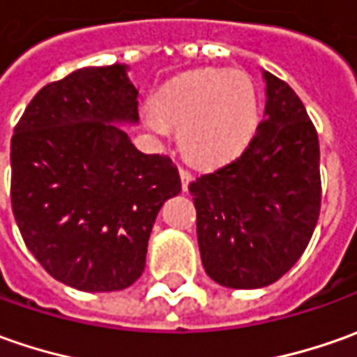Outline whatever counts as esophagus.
<instances>
[{
    "instance_id": "1",
    "label": "esophagus",
    "mask_w": 357,
    "mask_h": 357,
    "mask_svg": "<svg viewBox=\"0 0 357 357\" xmlns=\"http://www.w3.org/2000/svg\"><path fill=\"white\" fill-rule=\"evenodd\" d=\"M179 178H181V188H183V190H188V183H190L191 178H193V174H191L188 167L179 166Z\"/></svg>"
}]
</instances>
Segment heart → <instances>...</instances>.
I'll return each mask as SVG.
<instances>
[{
	"instance_id": "obj_1",
	"label": "heart",
	"mask_w": 357,
	"mask_h": 357,
	"mask_svg": "<svg viewBox=\"0 0 357 357\" xmlns=\"http://www.w3.org/2000/svg\"><path fill=\"white\" fill-rule=\"evenodd\" d=\"M146 126L166 136L179 128L183 152L197 164H223L237 155L257 126L255 86L237 70L202 68L167 84L155 106L144 108Z\"/></svg>"
}]
</instances>
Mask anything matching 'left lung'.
Wrapping results in <instances>:
<instances>
[{
	"instance_id": "1",
	"label": "left lung",
	"mask_w": 357,
	"mask_h": 357,
	"mask_svg": "<svg viewBox=\"0 0 357 357\" xmlns=\"http://www.w3.org/2000/svg\"><path fill=\"white\" fill-rule=\"evenodd\" d=\"M266 106L243 154L190 183L205 273L221 287L261 289L301 259L320 215V146L284 80L264 73Z\"/></svg>"
}]
</instances>
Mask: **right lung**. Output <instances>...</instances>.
<instances>
[{
    "label": "right lung",
    "mask_w": 357,
    "mask_h": 357,
    "mask_svg": "<svg viewBox=\"0 0 357 357\" xmlns=\"http://www.w3.org/2000/svg\"><path fill=\"white\" fill-rule=\"evenodd\" d=\"M124 65L79 68L33 96L11 138V209L45 271L86 292L128 289L167 197V155L142 154L114 122H138Z\"/></svg>",
    "instance_id": "1"
}]
</instances>
